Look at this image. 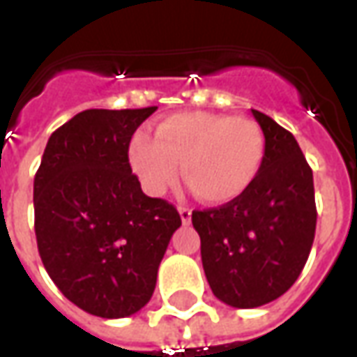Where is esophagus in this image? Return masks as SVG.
Masks as SVG:
<instances>
[{
    "label": "esophagus",
    "mask_w": 357,
    "mask_h": 357,
    "mask_svg": "<svg viewBox=\"0 0 357 357\" xmlns=\"http://www.w3.org/2000/svg\"><path fill=\"white\" fill-rule=\"evenodd\" d=\"M179 218H181L183 225L191 224V210L185 208V206H179Z\"/></svg>",
    "instance_id": "1"
}]
</instances>
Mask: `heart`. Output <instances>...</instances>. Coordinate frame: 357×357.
Returning <instances> with one entry per match:
<instances>
[{
  "instance_id": "heart-1",
  "label": "heart",
  "mask_w": 357,
  "mask_h": 357,
  "mask_svg": "<svg viewBox=\"0 0 357 357\" xmlns=\"http://www.w3.org/2000/svg\"><path fill=\"white\" fill-rule=\"evenodd\" d=\"M266 158V135L252 118L178 112L156 124L155 137L135 132L128 162L145 193L162 197L181 172L210 204L235 201L255 183Z\"/></svg>"
}]
</instances>
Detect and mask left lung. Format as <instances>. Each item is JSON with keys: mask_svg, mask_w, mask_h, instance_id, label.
Instances as JSON below:
<instances>
[{"mask_svg": "<svg viewBox=\"0 0 357 357\" xmlns=\"http://www.w3.org/2000/svg\"><path fill=\"white\" fill-rule=\"evenodd\" d=\"M252 116L266 135L258 178L235 201L191 216L210 289L233 307L264 306L291 289L317 222L314 176L294 135L260 110Z\"/></svg>", "mask_w": 357, "mask_h": 357, "instance_id": "obj_1", "label": "left lung"}]
</instances>
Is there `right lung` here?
<instances>
[{"label": "right lung", "mask_w": 357, "mask_h": 357, "mask_svg": "<svg viewBox=\"0 0 357 357\" xmlns=\"http://www.w3.org/2000/svg\"><path fill=\"white\" fill-rule=\"evenodd\" d=\"M156 107L78 112L51 133L34 178V227L47 273L73 304L97 317L139 312L178 210L141 191L128 162L133 132Z\"/></svg>", "instance_id": "1"}]
</instances>
